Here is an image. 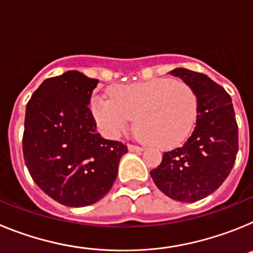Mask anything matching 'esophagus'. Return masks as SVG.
<instances>
[{"mask_svg": "<svg viewBox=\"0 0 253 253\" xmlns=\"http://www.w3.org/2000/svg\"><path fill=\"white\" fill-rule=\"evenodd\" d=\"M128 149L130 152H142V151H144V148H143V147L135 146V144H128Z\"/></svg>", "mask_w": 253, "mask_h": 253, "instance_id": "obj_1", "label": "esophagus"}]
</instances>
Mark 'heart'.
<instances>
[{"mask_svg":"<svg viewBox=\"0 0 253 253\" xmlns=\"http://www.w3.org/2000/svg\"><path fill=\"white\" fill-rule=\"evenodd\" d=\"M92 113L109 138L128 130L137 116V130L153 146L171 148L193 131L198 116V96L182 81L158 78L111 88L110 95L92 100Z\"/></svg>","mask_w":253,"mask_h":253,"instance_id":"1","label":"heart"}]
</instances>
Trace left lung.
Returning <instances> with one entry per match:
<instances>
[{"label": "left lung", "instance_id": "1", "mask_svg": "<svg viewBox=\"0 0 253 253\" xmlns=\"http://www.w3.org/2000/svg\"><path fill=\"white\" fill-rule=\"evenodd\" d=\"M169 73L195 91L196 125L184 146L163 153L151 176L169 198L194 203L214 193L229 175L238 152V126L231 96L222 86L186 68Z\"/></svg>", "mask_w": 253, "mask_h": 253}]
</instances>
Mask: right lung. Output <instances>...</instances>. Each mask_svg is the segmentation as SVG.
Here are the masks:
<instances>
[{
    "label": "right lung",
    "instance_id": "obj_1",
    "mask_svg": "<svg viewBox=\"0 0 253 253\" xmlns=\"http://www.w3.org/2000/svg\"><path fill=\"white\" fill-rule=\"evenodd\" d=\"M99 80L78 71L46 78L26 105L24 160L35 184L55 202L81 208L104 198L118 176L122 142L96 131L90 99Z\"/></svg>",
    "mask_w": 253,
    "mask_h": 253
}]
</instances>
